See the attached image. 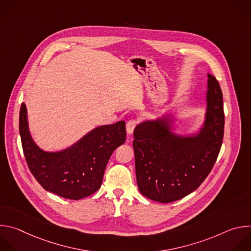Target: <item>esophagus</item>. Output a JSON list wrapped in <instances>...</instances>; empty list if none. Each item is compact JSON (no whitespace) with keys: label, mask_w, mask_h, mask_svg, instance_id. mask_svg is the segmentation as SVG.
<instances>
[{"label":"esophagus","mask_w":251,"mask_h":251,"mask_svg":"<svg viewBox=\"0 0 251 251\" xmlns=\"http://www.w3.org/2000/svg\"><path fill=\"white\" fill-rule=\"evenodd\" d=\"M137 124H138L137 120H135V119H131V120H129V121L127 122V124H126V130H127V133H128V134H132V133H133V131H134V129L136 128Z\"/></svg>","instance_id":"esophagus-1"}]
</instances>
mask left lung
<instances>
[{
	"instance_id": "left-lung-1",
	"label": "left lung",
	"mask_w": 251,
	"mask_h": 251,
	"mask_svg": "<svg viewBox=\"0 0 251 251\" xmlns=\"http://www.w3.org/2000/svg\"><path fill=\"white\" fill-rule=\"evenodd\" d=\"M224 133L223 92L216 77L208 75L206 120L197 137L174 136L165 120L145 122L135 128L133 148L140 193L164 203L193 193L212 170Z\"/></svg>"
}]
</instances>
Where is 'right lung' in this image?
<instances>
[{
    "instance_id": "right-lung-1",
    "label": "right lung",
    "mask_w": 251,
    "mask_h": 251,
    "mask_svg": "<svg viewBox=\"0 0 251 251\" xmlns=\"http://www.w3.org/2000/svg\"><path fill=\"white\" fill-rule=\"evenodd\" d=\"M19 128L24 155L35 180L45 190L69 200L83 199L99 190L107 163L126 140L125 122L120 121L96 128L68 150L44 152L30 138L25 103Z\"/></svg>"
}]
</instances>
